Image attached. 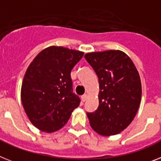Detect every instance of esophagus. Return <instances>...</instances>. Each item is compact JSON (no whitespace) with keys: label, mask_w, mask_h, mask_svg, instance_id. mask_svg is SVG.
Wrapping results in <instances>:
<instances>
[{"label":"esophagus","mask_w":161,"mask_h":161,"mask_svg":"<svg viewBox=\"0 0 161 161\" xmlns=\"http://www.w3.org/2000/svg\"><path fill=\"white\" fill-rule=\"evenodd\" d=\"M87 97H88V95H87V94H84V95H83L82 96V101H86L87 99Z\"/></svg>","instance_id":"esophagus-1"}]
</instances>
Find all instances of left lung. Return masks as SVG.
I'll return each instance as SVG.
<instances>
[{
	"instance_id": "1",
	"label": "left lung",
	"mask_w": 161,
	"mask_h": 161,
	"mask_svg": "<svg viewBox=\"0 0 161 161\" xmlns=\"http://www.w3.org/2000/svg\"><path fill=\"white\" fill-rule=\"evenodd\" d=\"M99 78V106L87 113L92 129L102 136L121 133L137 114L142 99L138 71L129 55L119 50L84 55Z\"/></svg>"
}]
</instances>
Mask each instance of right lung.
<instances>
[{"mask_svg":"<svg viewBox=\"0 0 161 161\" xmlns=\"http://www.w3.org/2000/svg\"><path fill=\"white\" fill-rule=\"evenodd\" d=\"M83 51L47 47L28 65L21 87V101L28 119L39 130L53 133L68 122L80 103L73 93L71 70Z\"/></svg>","mask_w":161,"mask_h":161,"instance_id":"add662e5","label":"right lung"}]
</instances>
